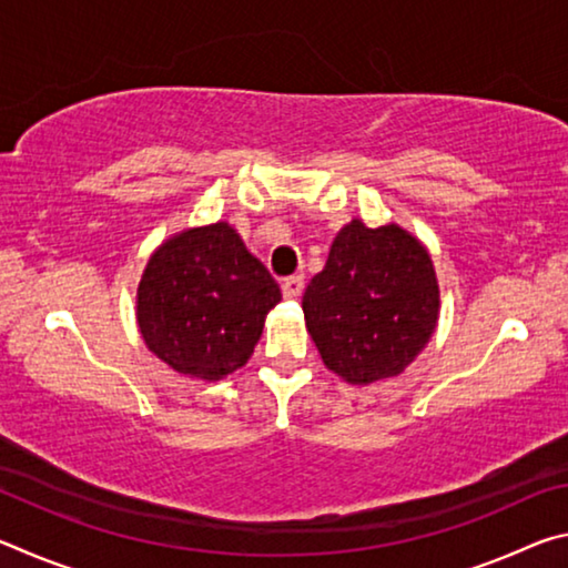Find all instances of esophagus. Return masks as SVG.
<instances>
[{
  "mask_svg": "<svg viewBox=\"0 0 568 568\" xmlns=\"http://www.w3.org/2000/svg\"><path fill=\"white\" fill-rule=\"evenodd\" d=\"M281 287H283V295L287 297V301H295V297H301V293H303V287H305V277H303V275H291V277H285Z\"/></svg>",
  "mask_w": 568,
  "mask_h": 568,
  "instance_id": "esophagus-1",
  "label": "esophagus"
}]
</instances>
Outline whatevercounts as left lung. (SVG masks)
Returning a JSON list of instances; mask_svg holds the SVG:
<instances>
[{"label":"left lung","instance_id":"8db88e82","mask_svg":"<svg viewBox=\"0 0 568 568\" xmlns=\"http://www.w3.org/2000/svg\"><path fill=\"white\" fill-rule=\"evenodd\" d=\"M307 333L323 363L348 383L398 376L438 321L434 263L398 225L353 220L303 295Z\"/></svg>","mask_w":568,"mask_h":568}]
</instances>
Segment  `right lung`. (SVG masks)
<instances>
[{
  "mask_svg": "<svg viewBox=\"0 0 568 568\" xmlns=\"http://www.w3.org/2000/svg\"><path fill=\"white\" fill-rule=\"evenodd\" d=\"M277 303L281 287L267 267L233 227L215 223L155 250L138 287V323L172 371L220 381L247 363Z\"/></svg>",
  "mask_w": 568,
  "mask_h": 568,
  "instance_id": "1",
  "label": "right lung"
}]
</instances>
